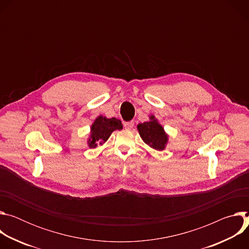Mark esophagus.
I'll list each match as a JSON object with an SVG mask.
<instances>
[{
	"label": "esophagus",
	"mask_w": 249,
	"mask_h": 249,
	"mask_svg": "<svg viewBox=\"0 0 249 249\" xmlns=\"http://www.w3.org/2000/svg\"><path fill=\"white\" fill-rule=\"evenodd\" d=\"M124 127L127 130H131L134 127V122L133 121H129V122H124Z\"/></svg>",
	"instance_id": "1"
}]
</instances>
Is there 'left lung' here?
<instances>
[{"label":"left lung","mask_w":249,"mask_h":249,"mask_svg":"<svg viewBox=\"0 0 249 249\" xmlns=\"http://www.w3.org/2000/svg\"><path fill=\"white\" fill-rule=\"evenodd\" d=\"M138 131L140 136L146 144L155 150H163L167 142V136L165 135L163 128L155 120V117H151V121L144 122L138 125Z\"/></svg>","instance_id":"left-lung-1"}]
</instances>
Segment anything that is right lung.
<instances>
[{
  "label": "right lung",
  "mask_w": 249,
  "mask_h": 249,
  "mask_svg": "<svg viewBox=\"0 0 249 249\" xmlns=\"http://www.w3.org/2000/svg\"><path fill=\"white\" fill-rule=\"evenodd\" d=\"M123 128L120 120L116 118H105L99 116L95 119L91 126V135L89 140V146L95 148L97 144L104 143L110 137L114 130H121Z\"/></svg>",
  "instance_id": "right-lung-1"
}]
</instances>
